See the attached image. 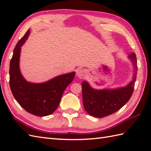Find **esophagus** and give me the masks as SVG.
Returning <instances> with one entry per match:
<instances>
[{
  "label": "esophagus",
  "mask_w": 151,
  "mask_h": 151,
  "mask_svg": "<svg viewBox=\"0 0 151 151\" xmlns=\"http://www.w3.org/2000/svg\"><path fill=\"white\" fill-rule=\"evenodd\" d=\"M86 74V70L83 69H79L76 71V75H77L78 77L80 78H82L83 76L85 75Z\"/></svg>",
  "instance_id": "34e87169"
}]
</instances>
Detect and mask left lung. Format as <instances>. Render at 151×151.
<instances>
[{
	"label": "left lung",
	"instance_id": "8db88e82",
	"mask_svg": "<svg viewBox=\"0 0 151 151\" xmlns=\"http://www.w3.org/2000/svg\"><path fill=\"white\" fill-rule=\"evenodd\" d=\"M128 58L132 64L133 76L127 85L114 89H98L92 88L88 81L82 82L83 104L85 110L91 116L98 118L108 116L118 111L129 101L134 91L137 67L135 53L130 54Z\"/></svg>",
	"mask_w": 151,
	"mask_h": 151
}]
</instances>
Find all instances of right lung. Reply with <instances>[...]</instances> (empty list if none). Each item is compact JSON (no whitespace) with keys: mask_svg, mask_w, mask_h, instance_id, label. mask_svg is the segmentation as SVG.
<instances>
[{"mask_svg":"<svg viewBox=\"0 0 151 151\" xmlns=\"http://www.w3.org/2000/svg\"><path fill=\"white\" fill-rule=\"evenodd\" d=\"M28 30L18 41L9 63V86L18 103L28 113L36 116L52 114L58 106L64 91L73 81L75 72L56 76L42 83L27 81L19 67L21 47L30 35Z\"/></svg>","mask_w":151,"mask_h":151,"instance_id":"add662e5","label":"right lung"}]
</instances>
